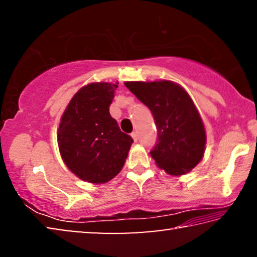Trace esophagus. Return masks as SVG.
I'll return each instance as SVG.
<instances>
[{
  "instance_id": "34e87169",
  "label": "esophagus",
  "mask_w": 257,
  "mask_h": 257,
  "mask_svg": "<svg viewBox=\"0 0 257 257\" xmlns=\"http://www.w3.org/2000/svg\"><path fill=\"white\" fill-rule=\"evenodd\" d=\"M132 137H133V139H134L135 142L138 141V135H137L136 132H133V133H132Z\"/></svg>"
}]
</instances>
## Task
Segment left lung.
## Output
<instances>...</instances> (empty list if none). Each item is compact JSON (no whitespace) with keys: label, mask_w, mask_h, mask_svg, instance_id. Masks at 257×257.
I'll use <instances>...</instances> for the list:
<instances>
[{"label":"left lung","mask_w":257,"mask_h":257,"mask_svg":"<svg viewBox=\"0 0 257 257\" xmlns=\"http://www.w3.org/2000/svg\"><path fill=\"white\" fill-rule=\"evenodd\" d=\"M124 85L154 116L158 142L151 156L156 165L172 176L185 175L196 167L205 152L206 134L188 93L169 80L127 81Z\"/></svg>","instance_id":"1"}]
</instances>
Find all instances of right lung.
Masks as SVG:
<instances>
[{
	"label": "right lung",
	"instance_id": "1",
	"mask_svg": "<svg viewBox=\"0 0 257 257\" xmlns=\"http://www.w3.org/2000/svg\"><path fill=\"white\" fill-rule=\"evenodd\" d=\"M118 82H93L73 95L62 114L58 145L63 162L81 180L105 184L121 171L133 138L110 114Z\"/></svg>",
	"mask_w": 257,
	"mask_h": 257
}]
</instances>
